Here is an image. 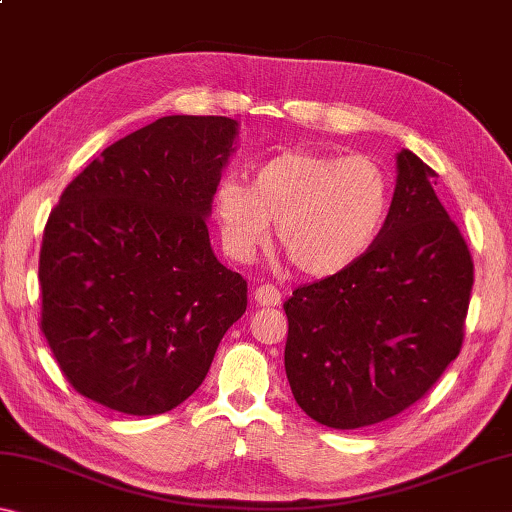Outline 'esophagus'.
<instances>
[{"mask_svg":"<svg viewBox=\"0 0 512 512\" xmlns=\"http://www.w3.org/2000/svg\"><path fill=\"white\" fill-rule=\"evenodd\" d=\"M255 300L262 307H275L282 302V291L273 287V284H262V287H257L255 291Z\"/></svg>","mask_w":512,"mask_h":512,"instance_id":"esophagus-1","label":"esophagus"}]
</instances>
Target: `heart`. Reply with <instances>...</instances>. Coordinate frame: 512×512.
I'll return each instance as SVG.
<instances>
[{"label": "heart", "instance_id": "obj_1", "mask_svg": "<svg viewBox=\"0 0 512 512\" xmlns=\"http://www.w3.org/2000/svg\"><path fill=\"white\" fill-rule=\"evenodd\" d=\"M391 178L363 155L287 151L253 171L250 185L223 178L212 205L225 253L248 262L271 237L311 277L336 275L375 244L391 210Z\"/></svg>", "mask_w": 512, "mask_h": 512}]
</instances>
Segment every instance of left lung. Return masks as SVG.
Masks as SVG:
<instances>
[{"label": "left lung", "mask_w": 512, "mask_h": 512, "mask_svg": "<svg viewBox=\"0 0 512 512\" xmlns=\"http://www.w3.org/2000/svg\"><path fill=\"white\" fill-rule=\"evenodd\" d=\"M436 176L415 153H397L393 203L375 244L284 302L291 393L320 424L359 429L393 418L461 352L474 262L433 192Z\"/></svg>", "instance_id": "8db88e82"}]
</instances>
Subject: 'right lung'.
I'll return each mask as SVG.
<instances>
[{
  "instance_id": "obj_1",
  "label": "right lung",
  "mask_w": 512,
  "mask_h": 512,
  "mask_svg": "<svg viewBox=\"0 0 512 512\" xmlns=\"http://www.w3.org/2000/svg\"><path fill=\"white\" fill-rule=\"evenodd\" d=\"M235 137L230 117H162L60 194L40 248V329L76 393L158 415L203 384L248 305L205 219Z\"/></svg>"
}]
</instances>
